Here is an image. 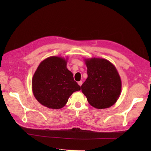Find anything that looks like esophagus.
Masks as SVG:
<instances>
[{"mask_svg": "<svg viewBox=\"0 0 151 151\" xmlns=\"http://www.w3.org/2000/svg\"><path fill=\"white\" fill-rule=\"evenodd\" d=\"M78 84H79L80 86H81V85L83 84V81H79V82H78Z\"/></svg>", "mask_w": 151, "mask_h": 151, "instance_id": "esophagus-1", "label": "esophagus"}]
</instances>
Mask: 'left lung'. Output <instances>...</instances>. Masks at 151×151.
<instances>
[{"label":"left lung","instance_id":"obj_1","mask_svg":"<svg viewBox=\"0 0 151 151\" xmlns=\"http://www.w3.org/2000/svg\"><path fill=\"white\" fill-rule=\"evenodd\" d=\"M88 78L81 90L89 103L97 109L111 106L120 97L122 81L115 66L104 58H84Z\"/></svg>","mask_w":151,"mask_h":151}]
</instances>
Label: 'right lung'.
<instances>
[{"mask_svg": "<svg viewBox=\"0 0 151 151\" xmlns=\"http://www.w3.org/2000/svg\"><path fill=\"white\" fill-rule=\"evenodd\" d=\"M67 59L52 56L40 63L32 79V91L36 100L50 109L63 108L68 98L81 86L67 68Z\"/></svg>", "mask_w": 151, "mask_h": 151, "instance_id": "add662e5", "label": "right lung"}]
</instances>
